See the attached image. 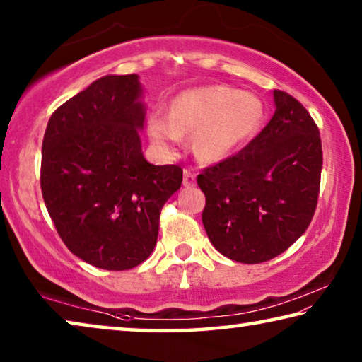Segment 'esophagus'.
I'll return each mask as SVG.
<instances>
[{"label": "esophagus", "instance_id": "esophagus-1", "mask_svg": "<svg viewBox=\"0 0 362 362\" xmlns=\"http://www.w3.org/2000/svg\"><path fill=\"white\" fill-rule=\"evenodd\" d=\"M194 182H196V177H194L193 170H189V169L183 170V185H185V187H193Z\"/></svg>", "mask_w": 362, "mask_h": 362}]
</instances>
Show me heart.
I'll return each mask as SVG.
<instances>
[{
  "instance_id": "1",
  "label": "heart",
  "mask_w": 362,
  "mask_h": 362,
  "mask_svg": "<svg viewBox=\"0 0 362 362\" xmlns=\"http://www.w3.org/2000/svg\"><path fill=\"white\" fill-rule=\"evenodd\" d=\"M265 107L255 94L228 86H201L177 94L166 118L146 121L150 142L163 155L174 153L180 137H189L194 156L217 163L233 155L262 124Z\"/></svg>"
}]
</instances>
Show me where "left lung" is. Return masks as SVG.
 I'll list each match as a JSON object with an SVG mask.
<instances>
[{
  "mask_svg": "<svg viewBox=\"0 0 362 362\" xmlns=\"http://www.w3.org/2000/svg\"><path fill=\"white\" fill-rule=\"evenodd\" d=\"M274 115L249 145L204 169L203 225L220 254L241 263L272 260L289 249L313 218L322 148L313 118L283 90Z\"/></svg>",
  "mask_w": 362,
  "mask_h": 362,
  "instance_id": "left-lung-1",
  "label": "left lung"
}]
</instances>
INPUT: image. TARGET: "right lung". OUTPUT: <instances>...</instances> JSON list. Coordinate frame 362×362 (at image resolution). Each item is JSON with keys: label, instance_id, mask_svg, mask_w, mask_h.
Masks as SVG:
<instances>
[{"label": "right lung", "instance_id": "right-lung-1", "mask_svg": "<svg viewBox=\"0 0 362 362\" xmlns=\"http://www.w3.org/2000/svg\"><path fill=\"white\" fill-rule=\"evenodd\" d=\"M137 75H107L47 122L41 192L65 246L97 268L122 272L148 259L159 214L182 185V168L144 158L146 107Z\"/></svg>", "mask_w": 362, "mask_h": 362}]
</instances>
